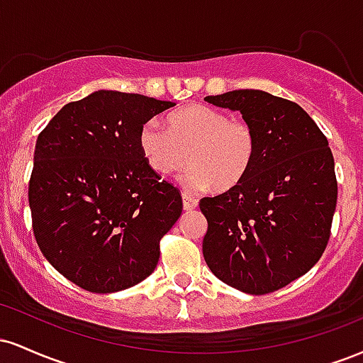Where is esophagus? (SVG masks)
I'll list each match as a JSON object with an SVG mask.
<instances>
[{"label":"esophagus","instance_id":"esophagus-1","mask_svg":"<svg viewBox=\"0 0 363 363\" xmlns=\"http://www.w3.org/2000/svg\"><path fill=\"white\" fill-rule=\"evenodd\" d=\"M198 206V199L193 198L191 194H182V208L184 211H193Z\"/></svg>","mask_w":363,"mask_h":363}]
</instances>
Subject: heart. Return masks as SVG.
<instances>
[{"label":"heart","mask_w":363,"mask_h":363,"mask_svg":"<svg viewBox=\"0 0 363 363\" xmlns=\"http://www.w3.org/2000/svg\"><path fill=\"white\" fill-rule=\"evenodd\" d=\"M138 147L157 176L170 177L187 164L182 186L199 191H228L251 170L257 152L256 131L247 121L228 119L225 112L191 104L170 112L167 129L148 121L140 129Z\"/></svg>","instance_id":"1"}]
</instances>
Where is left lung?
I'll return each mask as SVG.
<instances>
[{
    "label": "left lung",
    "instance_id": "8db88e82",
    "mask_svg": "<svg viewBox=\"0 0 363 363\" xmlns=\"http://www.w3.org/2000/svg\"><path fill=\"white\" fill-rule=\"evenodd\" d=\"M205 101L239 111L257 152L239 186L203 198V256L227 285L251 295L280 290L323 256L338 199L326 136L298 104L262 90H234Z\"/></svg>",
    "mask_w": 363,
    "mask_h": 363
}]
</instances>
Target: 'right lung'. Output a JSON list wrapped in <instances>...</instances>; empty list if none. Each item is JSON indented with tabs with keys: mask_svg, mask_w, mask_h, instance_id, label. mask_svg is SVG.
Returning a JSON list of instances; mask_svg holds the SVG:
<instances>
[{
	"mask_svg": "<svg viewBox=\"0 0 363 363\" xmlns=\"http://www.w3.org/2000/svg\"><path fill=\"white\" fill-rule=\"evenodd\" d=\"M176 104L99 90L66 104L40 133L28 184L35 240L54 268L94 294L153 273L182 211L138 147L140 129Z\"/></svg>",
	"mask_w": 363,
	"mask_h": 363,
	"instance_id": "1",
	"label": "right lung"
}]
</instances>
